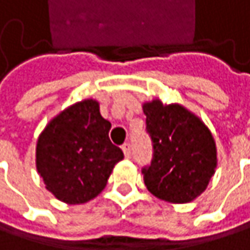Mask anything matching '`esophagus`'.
Listing matches in <instances>:
<instances>
[{"mask_svg": "<svg viewBox=\"0 0 250 250\" xmlns=\"http://www.w3.org/2000/svg\"><path fill=\"white\" fill-rule=\"evenodd\" d=\"M122 149H123V153H125V158H130L131 156V146L128 143H125Z\"/></svg>", "mask_w": 250, "mask_h": 250, "instance_id": "1", "label": "esophagus"}]
</instances>
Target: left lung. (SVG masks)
<instances>
[{"label": "left lung", "instance_id": "1", "mask_svg": "<svg viewBox=\"0 0 250 250\" xmlns=\"http://www.w3.org/2000/svg\"><path fill=\"white\" fill-rule=\"evenodd\" d=\"M153 159L143 168L145 185L156 198L184 204L200 197L217 168V147L210 128L181 104L159 98L143 103Z\"/></svg>", "mask_w": 250, "mask_h": 250}]
</instances>
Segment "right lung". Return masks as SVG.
Here are the masks:
<instances>
[{"label": "right lung", "mask_w": 250, "mask_h": 250, "mask_svg": "<svg viewBox=\"0 0 250 250\" xmlns=\"http://www.w3.org/2000/svg\"><path fill=\"white\" fill-rule=\"evenodd\" d=\"M110 128L100 103L85 98L62 110L39 134L36 168L59 201L83 204L105 188L116 164L125 158L111 143Z\"/></svg>", "instance_id": "add662e5"}]
</instances>
